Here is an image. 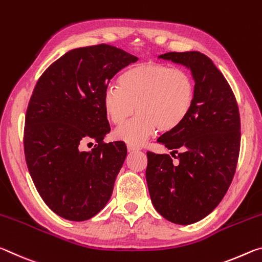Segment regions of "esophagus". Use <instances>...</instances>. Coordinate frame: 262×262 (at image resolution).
<instances>
[{
    "instance_id": "34e87169",
    "label": "esophagus",
    "mask_w": 262,
    "mask_h": 262,
    "mask_svg": "<svg viewBox=\"0 0 262 262\" xmlns=\"http://www.w3.org/2000/svg\"><path fill=\"white\" fill-rule=\"evenodd\" d=\"M127 149L128 151H138V149H140V147L132 144H127Z\"/></svg>"
}]
</instances>
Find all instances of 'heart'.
<instances>
[{"instance_id": "heart-1", "label": "heart", "mask_w": 262, "mask_h": 262, "mask_svg": "<svg viewBox=\"0 0 262 262\" xmlns=\"http://www.w3.org/2000/svg\"><path fill=\"white\" fill-rule=\"evenodd\" d=\"M195 91L194 78L183 68L144 62L124 72L118 88H108L103 94L102 104L114 124L123 123L136 109V117L116 128L114 136L140 145L157 128L167 132L180 125L192 108Z\"/></svg>"}]
</instances>
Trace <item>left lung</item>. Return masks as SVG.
<instances>
[{
  "label": "left lung",
  "instance_id": "obj_1",
  "mask_svg": "<svg viewBox=\"0 0 262 262\" xmlns=\"http://www.w3.org/2000/svg\"><path fill=\"white\" fill-rule=\"evenodd\" d=\"M160 58L190 68L195 101L184 121L158 138L177 162L148 151L146 181L157 211L188 225L208 216L232 182L242 135L239 108L229 82L205 54L168 52Z\"/></svg>",
  "mask_w": 262,
  "mask_h": 262
}]
</instances>
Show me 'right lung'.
Masks as SVG:
<instances>
[{
  "label": "right lung",
  "instance_id": "right-lung-1",
  "mask_svg": "<svg viewBox=\"0 0 262 262\" xmlns=\"http://www.w3.org/2000/svg\"><path fill=\"white\" fill-rule=\"evenodd\" d=\"M137 60L108 44L80 47L37 81L25 115V161L42 201L65 220H89L113 194L127 151L123 141H103L110 125L102 97L111 79ZM91 140L98 144L81 152Z\"/></svg>",
  "mask_w": 262,
  "mask_h": 262
}]
</instances>
